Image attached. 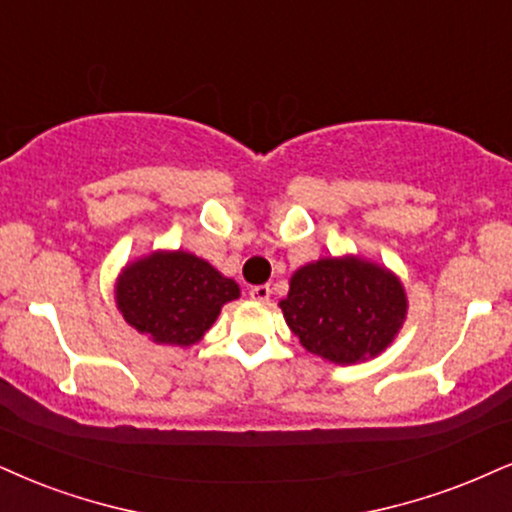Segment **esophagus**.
<instances>
[{
  "mask_svg": "<svg viewBox=\"0 0 512 512\" xmlns=\"http://www.w3.org/2000/svg\"><path fill=\"white\" fill-rule=\"evenodd\" d=\"M270 294H273V289H270V285H258V287H251L249 289L251 299L261 301V304H266V301L270 299Z\"/></svg>",
  "mask_w": 512,
  "mask_h": 512,
  "instance_id": "34e87169",
  "label": "esophagus"
}]
</instances>
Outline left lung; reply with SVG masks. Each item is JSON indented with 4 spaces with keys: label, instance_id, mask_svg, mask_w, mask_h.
Returning a JSON list of instances; mask_svg holds the SVG:
<instances>
[{
    "label": "left lung",
    "instance_id": "obj_1",
    "mask_svg": "<svg viewBox=\"0 0 512 512\" xmlns=\"http://www.w3.org/2000/svg\"><path fill=\"white\" fill-rule=\"evenodd\" d=\"M280 308L306 351L337 365H358L394 342L406 323L408 296L389 268L346 254L294 270Z\"/></svg>",
    "mask_w": 512,
    "mask_h": 512
}]
</instances>
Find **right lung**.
<instances>
[{"label":"right lung","mask_w":512,"mask_h":512,"mask_svg":"<svg viewBox=\"0 0 512 512\" xmlns=\"http://www.w3.org/2000/svg\"><path fill=\"white\" fill-rule=\"evenodd\" d=\"M239 294L232 277L182 249H156L125 263L113 287L125 323L166 346L197 344Z\"/></svg>","instance_id":"add662e5"}]
</instances>
